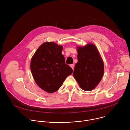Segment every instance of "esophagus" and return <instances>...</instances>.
Segmentation results:
<instances>
[{
  "label": "esophagus",
  "mask_w": 130,
  "mask_h": 130,
  "mask_svg": "<svg viewBox=\"0 0 130 130\" xmlns=\"http://www.w3.org/2000/svg\"><path fill=\"white\" fill-rule=\"evenodd\" d=\"M70 66L71 67V68L73 69V68H74V65L72 64H71V65H70Z\"/></svg>",
  "instance_id": "esophagus-1"
}]
</instances>
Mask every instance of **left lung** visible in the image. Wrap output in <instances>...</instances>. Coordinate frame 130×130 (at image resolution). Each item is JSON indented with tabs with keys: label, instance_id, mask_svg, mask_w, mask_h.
Instances as JSON below:
<instances>
[{
	"label": "left lung",
	"instance_id": "8db88e82",
	"mask_svg": "<svg viewBox=\"0 0 130 130\" xmlns=\"http://www.w3.org/2000/svg\"><path fill=\"white\" fill-rule=\"evenodd\" d=\"M78 62L73 75L81 89L90 91L96 88L104 74V63L100 54L92 43L77 46Z\"/></svg>",
	"mask_w": 130,
	"mask_h": 130
}]
</instances>
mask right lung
<instances>
[{
    "label": "right lung",
    "mask_w": 130,
    "mask_h": 130,
    "mask_svg": "<svg viewBox=\"0 0 130 130\" xmlns=\"http://www.w3.org/2000/svg\"><path fill=\"white\" fill-rule=\"evenodd\" d=\"M63 49V46L55 43L44 42L36 50L31 60L30 69L35 82L48 93L57 91L73 71L65 64L64 56L62 54Z\"/></svg>",
    "instance_id": "obj_1"
}]
</instances>
